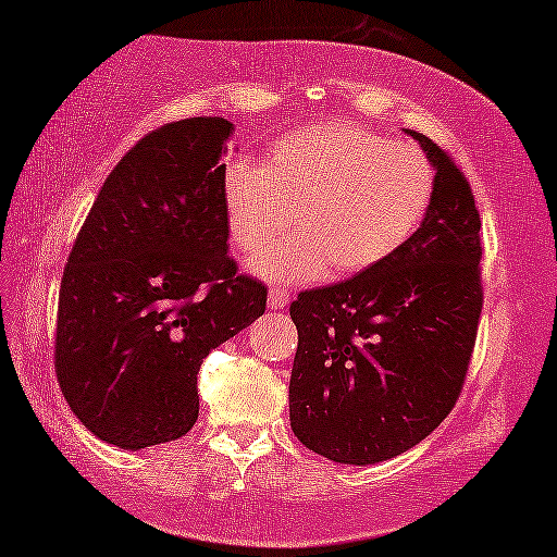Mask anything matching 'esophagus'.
Masks as SVG:
<instances>
[{
  "mask_svg": "<svg viewBox=\"0 0 557 557\" xmlns=\"http://www.w3.org/2000/svg\"><path fill=\"white\" fill-rule=\"evenodd\" d=\"M284 306H288V290L269 288V308H271V311H281Z\"/></svg>",
  "mask_w": 557,
  "mask_h": 557,
  "instance_id": "obj_1",
  "label": "esophagus"
}]
</instances>
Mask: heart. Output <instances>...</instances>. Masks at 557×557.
<instances>
[{
    "label": "heart",
    "instance_id": "heart-1",
    "mask_svg": "<svg viewBox=\"0 0 557 557\" xmlns=\"http://www.w3.org/2000/svg\"><path fill=\"white\" fill-rule=\"evenodd\" d=\"M221 191L244 256L269 251L294 221L296 236L253 271L304 284L356 276L404 249L431 207L433 169L408 144L331 119L276 136L259 164L228 159Z\"/></svg>",
    "mask_w": 557,
    "mask_h": 557
}]
</instances>
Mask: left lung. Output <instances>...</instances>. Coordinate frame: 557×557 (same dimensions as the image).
Segmentation results:
<instances>
[{
	"instance_id": "left-lung-1",
	"label": "left lung",
	"mask_w": 557,
	"mask_h": 557,
	"mask_svg": "<svg viewBox=\"0 0 557 557\" xmlns=\"http://www.w3.org/2000/svg\"><path fill=\"white\" fill-rule=\"evenodd\" d=\"M406 134L435 171L423 224L379 267L290 304V431L346 466L396 458L443 423L463 388L483 308L470 184L425 134Z\"/></svg>"
}]
</instances>
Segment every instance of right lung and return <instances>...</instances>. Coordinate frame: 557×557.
Wrapping results in <instances>:
<instances>
[{
	"mask_svg": "<svg viewBox=\"0 0 557 557\" xmlns=\"http://www.w3.org/2000/svg\"><path fill=\"white\" fill-rule=\"evenodd\" d=\"M234 124L194 116L151 132L107 176L59 288L57 379L72 413L124 450L182 438L196 373L267 311L236 276L221 191Z\"/></svg>",
	"mask_w": 557,
	"mask_h": 557,
	"instance_id": "1",
	"label": "right lung"
}]
</instances>
